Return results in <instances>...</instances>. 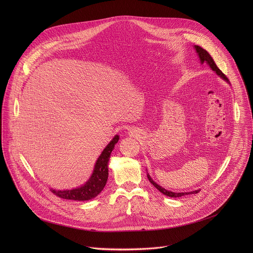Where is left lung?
<instances>
[{
	"instance_id": "obj_1",
	"label": "left lung",
	"mask_w": 253,
	"mask_h": 253,
	"mask_svg": "<svg viewBox=\"0 0 253 253\" xmlns=\"http://www.w3.org/2000/svg\"><path fill=\"white\" fill-rule=\"evenodd\" d=\"M194 48H195V50H196V52H197V54H198V56H199L200 63L203 64L204 62H206V63L210 66V68L215 72L216 74H217V75L220 76L222 79H224L225 81L228 82V78L222 73V72L220 71V69H218V67L216 66L215 62L213 61V59H212V57L209 55V53H208L206 50H204L203 48H201L200 46H194ZM147 177H148V179H149V181L153 184V186H155L161 193H163L164 195L169 196V197H181V196H185V195H188V194H195V193H198V192H199V190H195V191H191V192H180V193H179V192H172V191H169V190L164 189L163 187H161V186H159L157 183H155V182L153 181V179L150 177L149 174H147Z\"/></svg>"
}]
</instances>
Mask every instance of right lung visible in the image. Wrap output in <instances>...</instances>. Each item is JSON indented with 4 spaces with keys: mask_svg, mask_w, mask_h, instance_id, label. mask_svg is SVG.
<instances>
[{
    "mask_svg": "<svg viewBox=\"0 0 253 253\" xmlns=\"http://www.w3.org/2000/svg\"><path fill=\"white\" fill-rule=\"evenodd\" d=\"M119 136L116 135L111 142L108 144L106 148L103 150L101 155L99 156L92 176L88 181L81 187L71 189V190H55L51 189V191L58 197L63 199L77 200V201H85L90 200L96 197L105 187L108 179V161H109L112 150L114 149L115 144L118 142Z\"/></svg>",
    "mask_w": 253,
    "mask_h": 253,
    "instance_id": "add662e5",
    "label": "right lung"
}]
</instances>
